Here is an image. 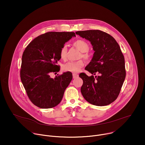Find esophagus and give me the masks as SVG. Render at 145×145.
<instances>
[{
	"label": "esophagus",
	"mask_w": 145,
	"mask_h": 145,
	"mask_svg": "<svg viewBox=\"0 0 145 145\" xmlns=\"http://www.w3.org/2000/svg\"><path fill=\"white\" fill-rule=\"evenodd\" d=\"M78 77V75L77 74H76V73H73V78H77Z\"/></svg>",
	"instance_id": "obj_1"
}]
</instances>
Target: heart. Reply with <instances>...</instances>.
Listing matches in <instances>:
<instances>
[{
    "label": "heart",
    "instance_id": "obj_1",
    "mask_svg": "<svg viewBox=\"0 0 145 145\" xmlns=\"http://www.w3.org/2000/svg\"><path fill=\"white\" fill-rule=\"evenodd\" d=\"M73 45L79 50L81 53L80 58H84L86 61H89L91 58V54L88 52L89 49V45L87 41L83 39H77L73 42ZM67 46L64 45L59 50V57L61 59L65 60L67 59ZM84 61L80 59L77 61H69L63 66V70L65 72L77 73L84 66Z\"/></svg>",
    "mask_w": 145,
    "mask_h": 145
}]
</instances>
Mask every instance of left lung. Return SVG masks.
Returning a JSON list of instances; mask_svg holds the SVG:
<instances>
[{"label": "left lung", "instance_id": "1", "mask_svg": "<svg viewBox=\"0 0 145 145\" xmlns=\"http://www.w3.org/2000/svg\"><path fill=\"white\" fill-rule=\"evenodd\" d=\"M76 34L89 40L95 51L85 68L93 75L79 74L83 80L82 95L93 105H108L117 99L126 77L125 58L120 48L111 35L101 30L78 31ZM96 74L98 76L94 77Z\"/></svg>", "mask_w": 145, "mask_h": 145}]
</instances>
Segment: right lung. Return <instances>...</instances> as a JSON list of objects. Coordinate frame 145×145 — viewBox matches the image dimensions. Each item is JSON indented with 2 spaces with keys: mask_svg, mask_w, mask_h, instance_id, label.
<instances>
[{
  "mask_svg": "<svg viewBox=\"0 0 145 145\" xmlns=\"http://www.w3.org/2000/svg\"><path fill=\"white\" fill-rule=\"evenodd\" d=\"M75 35L74 32H48L34 38L24 52L20 77L35 106L53 108L63 99L72 79V73H63L54 78L50 74L59 71L57 61L61 58L60 49Z\"/></svg>",
  "mask_w": 145,
  "mask_h": 145,
  "instance_id": "1",
  "label": "right lung"
}]
</instances>
